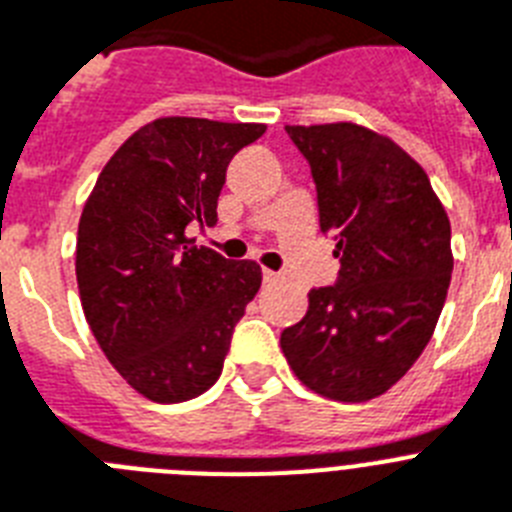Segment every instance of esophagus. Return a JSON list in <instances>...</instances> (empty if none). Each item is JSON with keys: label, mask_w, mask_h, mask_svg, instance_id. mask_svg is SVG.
<instances>
[{"label": "esophagus", "mask_w": 512, "mask_h": 512, "mask_svg": "<svg viewBox=\"0 0 512 512\" xmlns=\"http://www.w3.org/2000/svg\"><path fill=\"white\" fill-rule=\"evenodd\" d=\"M281 273H276V270H263V283L265 286H270V283H278L281 281Z\"/></svg>", "instance_id": "obj_1"}]
</instances>
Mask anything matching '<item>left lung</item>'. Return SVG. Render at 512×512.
Returning a JSON list of instances; mask_svg holds the SVG:
<instances>
[{"instance_id": "left-lung-1", "label": "left lung", "mask_w": 512, "mask_h": 512, "mask_svg": "<svg viewBox=\"0 0 512 512\" xmlns=\"http://www.w3.org/2000/svg\"><path fill=\"white\" fill-rule=\"evenodd\" d=\"M309 163L320 231L336 239L333 286L309 291L281 349L309 390L343 403L377 398L435 333L453 252L448 213L403 148L351 122L286 127Z\"/></svg>"}]
</instances>
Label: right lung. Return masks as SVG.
I'll return each mask as SVG.
<instances>
[{
    "instance_id": "obj_1",
    "label": "right lung",
    "mask_w": 512,
    "mask_h": 512,
    "mask_svg": "<svg viewBox=\"0 0 512 512\" xmlns=\"http://www.w3.org/2000/svg\"><path fill=\"white\" fill-rule=\"evenodd\" d=\"M265 124L163 117L109 158L77 226L80 302L98 346L140 395L197 398L221 377L263 273L187 239L216 226L231 158Z\"/></svg>"
}]
</instances>
